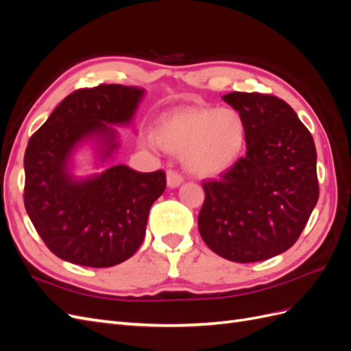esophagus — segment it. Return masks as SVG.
Masks as SVG:
<instances>
[{"mask_svg":"<svg viewBox=\"0 0 351 351\" xmlns=\"http://www.w3.org/2000/svg\"><path fill=\"white\" fill-rule=\"evenodd\" d=\"M183 182H184V180H183L182 176H180L176 171H173V169H168V171H167V186L169 189H177L178 186L183 184Z\"/></svg>","mask_w":351,"mask_h":351,"instance_id":"obj_1","label":"esophagus"}]
</instances>
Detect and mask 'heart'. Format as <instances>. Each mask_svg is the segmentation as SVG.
<instances>
[{
  "label": "heart",
  "instance_id": "heart-1",
  "mask_svg": "<svg viewBox=\"0 0 351 351\" xmlns=\"http://www.w3.org/2000/svg\"><path fill=\"white\" fill-rule=\"evenodd\" d=\"M247 127L232 108L186 107L164 114L147 143L182 155L189 173L218 177L234 167L246 147Z\"/></svg>",
  "mask_w": 351,
  "mask_h": 351
}]
</instances>
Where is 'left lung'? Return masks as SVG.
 <instances>
[{
  "instance_id": "obj_1",
  "label": "left lung",
  "mask_w": 351,
  "mask_h": 351,
  "mask_svg": "<svg viewBox=\"0 0 351 351\" xmlns=\"http://www.w3.org/2000/svg\"><path fill=\"white\" fill-rule=\"evenodd\" d=\"M222 99L246 121L247 152L218 182L204 183L199 232L224 259L259 262L289 250L316 206L315 142L272 95L231 92Z\"/></svg>"
}]
</instances>
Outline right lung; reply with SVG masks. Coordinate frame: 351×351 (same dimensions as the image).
Wrapping results in <instances>:
<instances>
[{"label":"right lung","mask_w":351,"mask_h":351,"mask_svg":"<svg viewBox=\"0 0 351 351\" xmlns=\"http://www.w3.org/2000/svg\"><path fill=\"white\" fill-rule=\"evenodd\" d=\"M146 90L123 84L80 89L52 111L25 154V206L38 234L62 261L108 268L133 256L165 173L114 165L117 127H129ZM91 152L100 171L79 176L75 156Z\"/></svg>","instance_id":"obj_1"}]
</instances>
